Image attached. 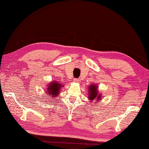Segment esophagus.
<instances>
[{
	"mask_svg": "<svg viewBox=\"0 0 149 149\" xmlns=\"http://www.w3.org/2000/svg\"><path fill=\"white\" fill-rule=\"evenodd\" d=\"M74 81L75 82V83H79L80 82V79H77V78H75L74 79Z\"/></svg>",
	"mask_w": 149,
	"mask_h": 149,
	"instance_id": "obj_1",
	"label": "esophagus"
}]
</instances>
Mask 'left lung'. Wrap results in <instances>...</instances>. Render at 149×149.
<instances>
[{"label":"left lung","mask_w":149,"mask_h":149,"mask_svg":"<svg viewBox=\"0 0 149 149\" xmlns=\"http://www.w3.org/2000/svg\"><path fill=\"white\" fill-rule=\"evenodd\" d=\"M88 94L89 100H90L91 101L97 100V101H96V102H98L99 101L101 100V95L100 93H99L97 90V86L95 84H92L91 86L89 87Z\"/></svg>","instance_id":"left-lung-1"}]
</instances>
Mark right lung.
<instances>
[{"mask_svg": "<svg viewBox=\"0 0 149 149\" xmlns=\"http://www.w3.org/2000/svg\"><path fill=\"white\" fill-rule=\"evenodd\" d=\"M63 86H62L60 83H58V81H52L48 86L47 90H46V93H48L47 95H49V97H50L49 100H50V99L51 100H54V99L56 100V97H57L59 93H60V89ZM52 102H54V101H52Z\"/></svg>", "mask_w": 149, "mask_h": 149, "instance_id": "add662e5", "label": "right lung"}]
</instances>
